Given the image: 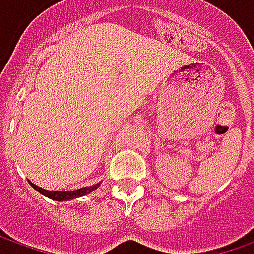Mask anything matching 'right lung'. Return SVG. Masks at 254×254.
Returning a JSON list of instances; mask_svg holds the SVG:
<instances>
[{
	"instance_id": "1",
	"label": "right lung",
	"mask_w": 254,
	"mask_h": 254,
	"mask_svg": "<svg viewBox=\"0 0 254 254\" xmlns=\"http://www.w3.org/2000/svg\"><path fill=\"white\" fill-rule=\"evenodd\" d=\"M29 184L32 185L34 190H38L39 193H42L46 198H49V199L52 200H58V202H64V200L76 199V198H80V196H84V195L90 193V192H93L94 190H97V188L100 187L102 182L94 184V185H90V187H83V188H79V190H44V188H41V187H36V185L32 184L31 181H29Z\"/></svg>"
}]
</instances>
